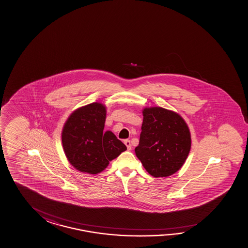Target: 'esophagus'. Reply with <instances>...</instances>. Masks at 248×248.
Returning <instances> with one entry per match:
<instances>
[{
	"instance_id": "1",
	"label": "esophagus",
	"mask_w": 248,
	"mask_h": 248,
	"mask_svg": "<svg viewBox=\"0 0 248 248\" xmlns=\"http://www.w3.org/2000/svg\"><path fill=\"white\" fill-rule=\"evenodd\" d=\"M124 145H126L127 149L131 150V141L129 140H124Z\"/></svg>"
}]
</instances>
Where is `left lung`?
<instances>
[{
  "mask_svg": "<svg viewBox=\"0 0 248 248\" xmlns=\"http://www.w3.org/2000/svg\"><path fill=\"white\" fill-rule=\"evenodd\" d=\"M137 157L155 177H167L183 167L191 147L187 124L177 113L163 108H145L143 111Z\"/></svg>",
  "mask_w": 248,
  "mask_h": 248,
  "instance_id": "1",
  "label": "left lung"
}]
</instances>
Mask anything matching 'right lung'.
Masks as SVG:
<instances>
[{
  "label": "right lung",
  "instance_id": "1",
  "mask_svg": "<svg viewBox=\"0 0 248 248\" xmlns=\"http://www.w3.org/2000/svg\"><path fill=\"white\" fill-rule=\"evenodd\" d=\"M106 109L91 103L72 113L62 131V145L73 167L83 173L96 174L127 149L111 131L103 132Z\"/></svg>",
  "mask_w": 248,
  "mask_h": 248
}]
</instances>
